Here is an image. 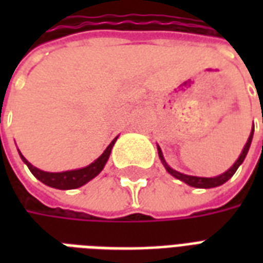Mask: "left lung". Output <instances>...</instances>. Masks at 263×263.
Wrapping results in <instances>:
<instances>
[{
	"label": "left lung",
	"mask_w": 263,
	"mask_h": 263,
	"mask_svg": "<svg viewBox=\"0 0 263 263\" xmlns=\"http://www.w3.org/2000/svg\"><path fill=\"white\" fill-rule=\"evenodd\" d=\"M252 137H254V128H252V131H251V135H249L248 141L245 143V146H243L242 152L239 155V158L235 160V163L228 169L224 173H221L220 176H215V177H197V176H190V175H184V173H180V172L175 171V169H172L171 166L166 163L165 158H163V154H162V151H160L159 145H158V154H159V158L162 160V163L165 166V169L169 173H171L172 176L176 177L179 180H182L189 186H192V187L196 189H211V187H217V186H221V184H224L227 180H230L232 176H234V173L237 172V169L239 167V165L242 163L243 159H245V156L248 154L249 146H251V142H252Z\"/></svg>",
	"instance_id": "8db88e82"
}]
</instances>
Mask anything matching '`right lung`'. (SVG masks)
<instances>
[{
    "instance_id": "right-lung-1",
    "label": "right lung",
    "mask_w": 263,
    "mask_h": 263,
    "mask_svg": "<svg viewBox=\"0 0 263 263\" xmlns=\"http://www.w3.org/2000/svg\"><path fill=\"white\" fill-rule=\"evenodd\" d=\"M118 138V137H117ZM117 138L112 139V142L109 143L107 149L104 151L103 155L94 160L92 163H90L86 167H81V169H76V171H66V172H59V173H50V172H43L41 169H37L35 166H32L28 160L24 158V155L20 152L21 159L24 160L29 171L32 172V175L36 177L37 180H41L45 183L46 186L53 189H59V190H70V189H77L81 187L83 184H86L87 182H90L91 179L97 176L100 172L103 171L104 166L107 163V160L111 154V149L114 146Z\"/></svg>"
}]
</instances>
